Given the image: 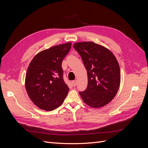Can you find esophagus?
I'll return each instance as SVG.
<instances>
[{
  "label": "esophagus",
  "mask_w": 148,
  "mask_h": 148,
  "mask_svg": "<svg viewBox=\"0 0 148 148\" xmlns=\"http://www.w3.org/2000/svg\"><path fill=\"white\" fill-rule=\"evenodd\" d=\"M77 81H76V80H74V81L72 82V85L74 87L77 86Z\"/></svg>",
  "instance_id": "esophagus-1"
}]
</instances>
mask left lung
<instances>
[{
    "mask_svg": "<svg viewBox=\"0 0 148 148\" xmlns=\"http://www.w3.org/2000/svg\"><path fill=\"white\" fill-rule=\"evenodd\" d=\"M88 74V86L79 92L84 103L93 108L106 106L117 94L120 70L115 57L109 49L93 42L75 43Z\"/></svg>",
    "mask_w": 148,
    "mask_h": 148,
    "instance_id": "8db88e82",
    "label": "left lung"
}]
</instances>
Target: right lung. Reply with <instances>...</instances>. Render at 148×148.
I'll use <instances>...</instances> for the list:
<instances>
[{
  "label": "right lung",
  "instance_id": "add662e5",
  "mask_svg": "<svg viewBox=\"0 0 148 148\" xmlns=\"http://www.w3.org/2000/svg\"><path fill=\"white\" fill-rule=\"evenodd\" d=\"M71 42L60 44L36 55L26 71L25 88L31 100L39 109L50 111L59 107L69 92L62 63Z\"/></svg>",
  "mask_w": 148,
  "mask_h": 148
}]
</instances>
